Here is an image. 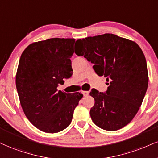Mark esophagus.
Masks as SVG:
<instances>
[{
  "mask_svg": "<svg viewBox=\"0 0 158 158\" xmlns=\"http://www.w3.org/2000/svg\"><path fill=\"white\" fill-rule=\"evenodd\" d=\"M82 94H83V96H87L89 94V91H82Z\"/></svg>",
  "mask_w": 158,
  "mask_h": 158,
  "instance_id": "1",
  "label": "esophagus"
}]
</instances>
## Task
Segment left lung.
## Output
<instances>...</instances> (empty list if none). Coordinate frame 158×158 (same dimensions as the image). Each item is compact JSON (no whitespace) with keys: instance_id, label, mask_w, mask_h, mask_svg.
Wrapping results in <instances>:
<instances>
[{"instance_id":"8db88e82","label":"left lung","mask_w":158,"mask_h":158,"mask_svg":"<svg viewBox=\"0 0 158 158\" xmlns=\"http://www.w3.org/2000/svg\"><path fill=\"white\" fill-rule=\"evenodd\" d=\"M77 56L94 64L95 73L106 77L108 89H91L94 105L90 110L93 122L105 130L115 131L133 120L147 92L149 76L139 44L112 34L76 41Z\"/></svg>"}]
</instances>
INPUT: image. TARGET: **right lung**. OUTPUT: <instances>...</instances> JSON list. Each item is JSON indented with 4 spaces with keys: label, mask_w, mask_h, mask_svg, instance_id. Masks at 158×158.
<instances>
[{
    "label": "right lung",
    "mask_w": 158,
    "mask_h": 158,
    "mask_svg": "<svg viewBox=\"0 0 158 158\" xmlns=\"http://www.w3.org/2000/svg\"><path fill=\"white\" fill-rule=\"evenodd\" d=\"M75 39L52 38L29 44L23 52L16 74V87L23 112L33 125L48 133L67 127L81 93L58 91L73 74L70 58Z\"/></svg>",
    "instance_id": "add662e5"
}]
</instances>
